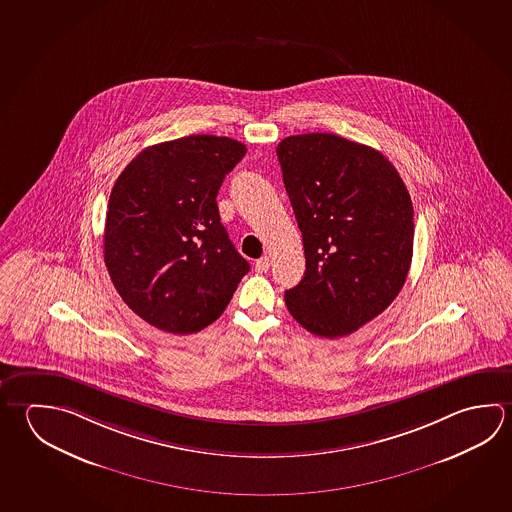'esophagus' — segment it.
I'll list each match as a JSON object with an SVG mask.
<instances>
[{"instance_id":"obj_1","label":"esophagus","mask_w":512,"mask_h":512,"mask_svg":"<svg viewBox=\"0 0 512 512\" xmlns=\"http://www.w3.org/2000/svg\"><path fill=\"white\" fill-rule=\"evenodd\" d=\"M269 269V259L268 257H260L257 262H255V271L257 273H266Z\"/></svg>"}]
</instances>
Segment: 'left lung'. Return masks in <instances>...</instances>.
<instances>
[{"mask_svg": "<svg viewBox=\"0 0 512 512\" xmlns=\"http://www.w3.org/2000/svg\"><path fill=\"white\" fill-rule=\"evenodd\" d=\"M277 156L305 253L304 278L284 296L287 311L316 336H347L403 289L412 199L383 154L332 133L287 136Z\"/></svg>", "mask_w": 512, "mask_h": 512, "instance_id": "left-lung-1", "label": "left lung"}]
</instances>
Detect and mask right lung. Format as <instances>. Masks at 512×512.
I'll list each match as a JSON object with an SVG mask.
<instances>
[{"label":"right lung","mask_w":512,"mask_h":512,"mask_svg":"<svg viewBox=\"0 0 512 512\" xmlns=\"http://www.w3.org/2000/svg\"><path fill=\"white\" fill-rule=\"evenodd\" d=\"M244 154L246 145L226 136H183L147 147L115 181L104 262L118 295L156 329H205L250 271L216 201Z\"/></svg>","instance_id":"right-lung-1"}]
</instances>
